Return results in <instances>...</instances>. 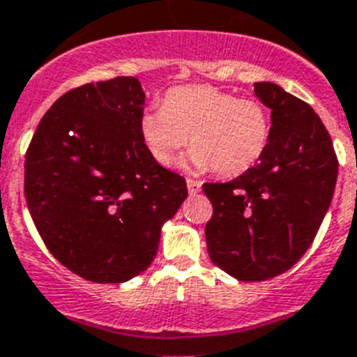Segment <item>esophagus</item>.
I'll return each mask as SVG.
<instances>
[{
	"label": "esophagus",
	"instance_id": "esophagus-1",
	"mask_svg": "<svg viewBox=\"0 0 357 357\" xmlns=\"http://www.w3.org/2000/svg\"><path fill=\"white\" fill-rule=\"evenodd\" d=\"M185 184H188V191H190V195H195V193H199L200 185H202L199 181H193V178H188V181H185Z\"/></svg>",
	"mask_w": 357,
	"mask_h": 357
}]
</instances>
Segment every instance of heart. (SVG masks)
Here are the masks:
<instances>
[{
    "label": "heart",
    "instance_id": "obj_1",
    "mask_svg": "<svg viewBox=\"0 0 357 357\" xmlns=\"http://www.w3.org/2000/svg\"><path fill=\"white\" fill-rule=\"evenodd\" d=\"M138 131L160 166H169L190 144L188 162L195 169L237 176L264 155L272 120L259 100L237 98L211 85H185L167 91L162 109L144 111Z\"/></svg>",
    "mask_w": 357,
    "mask_h": 357
}]
</instances>
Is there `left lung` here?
Masks as SVG:
<instances>
[{
    "label": "left lung",
    "mask_w": 357,
    "mask_h": 357,
    "mask_svg": "<svg viewBox=\"0 0 357 357\" xmlns=\"http://www.w3.org/2000/svg\"><path fill=\"white\" fill-rule=\"evenodd\" d=\"M253 87L272 111L266 151L234 181L202 185L213 206L210 259L238 281L272 279L305 255L337 181L332 138L314 109L272 82Z\"/></svg>",
    "instance_id": "left-lung-1"
}]
</instances>
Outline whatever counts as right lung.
Returning <instances> with one entry per match:
<instances>
[{"label":"right lung","mask_w":357,"mask_h":357,"mask_svg":"<svg viewBox=\"0 0 357 357\" xmlns=\"http://www.w3.org/2000/svg\"><path fill=\"white\" fill-rule=\"evenodd\" d=\"M146 94L132 76L56 100L25 155V199L49 252L93 282H123L157 255L162 225L188 197L138 131Z\"/></svg>","instance_id":"add662e5"}]
</instances>
